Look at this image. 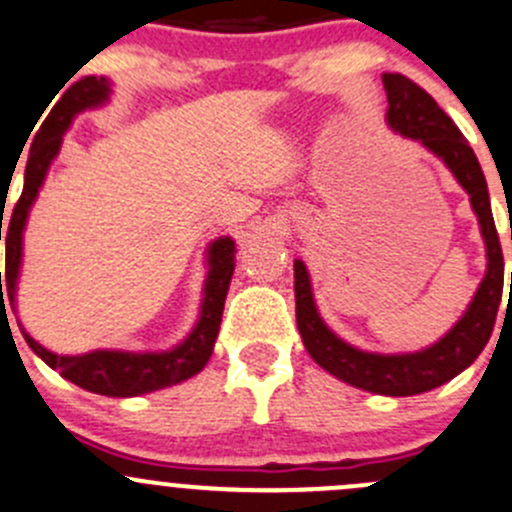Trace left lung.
<instances>
[{
  "mask_svg": "<svg viewBox=\"0 0 512 512\" xmlns=\"http://www.w3.org/2000/svg\"><path fill=\"white\" fill-rule=\"evenodd\" d=\"M383 86L388 94V126L408 139L421 141L453 171L458 184L468 191L470 206L478 216L480 234L485 239L488 271H485L468 311L438 343L416 353L383 356V353L353 348L323 323V318L318 316L316 301H313L311 278H308L301 258H296L293 261L296 323L306 351L331 376L363 388V391L378 393V396H418V393L433 391L463 373L490 341L500 298H503L505 263L493 211H490L488 184H485L483 169H480L468 139L460 134L453 119L435 104L433 96L408 77L383 74Z\"/></svg>",
  "mask_w": 512,
  "mask_h": 512,
  "instance_id": "8db88e82",
  "label": "left lung"
}]
</instances>
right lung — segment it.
<instances>
[{"instance_id": "right-lung-1", "label": "right lung", "mask_w": 512, "mask_h": 512, "mask_svg": "<svg viewBox=\"0 0 512 512\" xmlns=\"http://www.w3.org/2000/svg\"><path fill=\"white\" fill-rule=\"evenodd\" d=\"M111 86L104 77H84L74 82L64 91L59 104L54 106L52 114L37 131L29 149L27 171H24V189L19 196L17 206L12 211V219L7 224L4 234V246H7V258H4V276L0 271V296L4 308V296L14 303L17 293L19 266H22V234L27 226L29 209L37 199L39 189L44 184L49 164L59 154L64 131L69 129L74 116L84 109H94L109 99ZM4 221V214L2 219ZM0 241H2V224H0ZM236 266V244L231 236H221L209 246V273L204 281V301H201V316L196 321L194 331L181 341L179 346L164 353H129V351H91L82 356H59V353L47 351L42 343L34 341L22 328L24 341L29 343L34 353L47 363L49 368L62 373L67 381L84 391L99 393V396L111 398H131L144 396V393L159 391V388L176 386L186 378L196 376L201 368L209 363L214 353L216 336H219L221 313H224L226 293H229L231 276ZM5 283L7 292L1 291V283ZM7 311V308H4Z\"/></svg>"}]
</instances>
